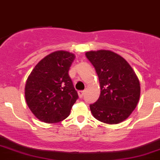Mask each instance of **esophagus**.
Returning a JSON list of instances; mask_svg holds the SVG:
<instances>
[{
	"label": "esophagus",
	"mask_w": 160,
	"mask_h": 160,
	"mask_svg": "<svg viewBox=\"0 0 160 160\" xmlns=\"http://www.w3.org/2000/svg\"><path fill=\"white\" fill-rule=\"evenodd\" d=\"M78 96H79V98H82L84 95V94H85V91H78Z\"/></svg>",
	"instance_id": "esophagus-1"
}]
</instances>
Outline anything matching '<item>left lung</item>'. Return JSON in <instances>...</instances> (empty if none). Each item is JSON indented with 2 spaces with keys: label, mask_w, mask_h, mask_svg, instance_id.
<instances>
[{
  "label": "left lung",
  "mask_w": 160,
  "mask_h": 160,
  "mask_svg": "<svg viewBox=\"0 0 160 160\" xmlns=\"http://www.w3.org/2000/svg\"><path fill=\"white\" fill-rule=\"evenodd\" d=\"M95 67L101 93L90 105L92 116L106 124H118L136 108L140 96L139 78L122 56L108 50L85 53Z\"/></svg>",
  "instance_id": "8db88e82"
}]
</instances>
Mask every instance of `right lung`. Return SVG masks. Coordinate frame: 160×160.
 <instances>
[{"instance_id": "right-lung-1", "label": "right lung", "mask_w": 160, "mask_h": 160, "mask_svg": "<svg viewBox=\"0 0 160 160\" xmlns=\"http://www.w3.org/2000/svg\"><path fill=\"white\" fill-rule=\"evenodd\" d=\"M75 55L65 51L49 54L35 65L26 82V102L37 118L46 123L62 121L78 95L68 75Z\"/></svg>"}]
</instances>
